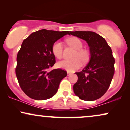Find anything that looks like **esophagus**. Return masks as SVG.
<instances>
[{"instance_id": "esophagus-1", "label": "esophagus", "mask_w": 130, "mask_h": 130, "mask_svg": "<svg viewBox=\"0 0 130 130\" xmlns=\"http://www.w3.org/2000/svg\"><path fill=\"white\" fill-rule=\"evenodd\" d=\"M71 74V72H70V71H67V74H68V76L70 75V74Z\"/></svg>"}]
</instances>
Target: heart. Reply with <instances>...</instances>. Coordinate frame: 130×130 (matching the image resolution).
Returning a JSON list of instances; mask_svg holds the SVG:
<instances>
[{"instance_id": "obj_1", "label": "heart", "mask_w": 130, "mask_h": 130, "mask_svg": "<svg viewBox=\"0 0 130 130\" xmlns=\"http://www.w3.org/2000/svg\"><path fill=\"white\" fill-rule=\"evenodd\" d=\"M66 42L70 46L74 49L76 52L73 57V60H62L57 63L59 68L67 70V71H73L81 67L82 62L87 63L90 59V53L87 50L83 49V44L80 39L77 37H70L66 40ZM52 53L57 59H60L62 57L63 46L60 41H57L52 46Z\"/></svg>"}]
</instances>
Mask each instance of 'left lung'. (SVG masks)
<instances>
[{"label": "left lung", "mask_w": 130, "mask_h": 130, "mask_svg": "<svg viewBox=\"0 0 130 130\" xmlns=\"http://www.w3.org/2000/svg\"><path fill=\"white\" fill-rule=\"evenodd\" d=\"M70 34L87 41L91 56L87 66L76 73L78 79L73 86L74 93L83 100H97L106 92L114 76L115 60L111 47L95 32L76 31Z\"/></svg>", "instance_id": "left-lung-1"}]
</instances>
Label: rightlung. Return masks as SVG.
I'll use <instances>...</instances> for the list:
<instances>
[{"mask_svg":"<svg viewBox=\"0 0 130 130\" xmlns=\"http://www.w3.org/2000/svg\"><path fill=\"white\" fill-rule=\"evenodd\" d=\"M67 34L70 32L42 29L24 40L16 57V75L22 90L30 98L37 100L51 98L67 76V71L61 68L48 70L56 63L52 46Z\"/></svg>","mask_w":130,"mask_h":130,"instance_id":"obj_1","label":"right lung"}]
</instances>
